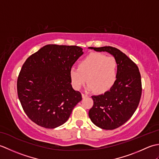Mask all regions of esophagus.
<instances>
[{
	"label": "esophagus",
	"mask_w": 159,
	"mask_h": 159,
	"mask_svg": "<svg viewBox=\"0 0 159 159\" xmlns=\"http://www.w3.org/2000/svg\"><path fill=\"white\" fill-rule=\"evenodd\" d=\"M87 96H88V95L87 94H85V93H82V97L83 98H87Z\"/></svg>",
	"instance_id": "1"
}]
</instances>
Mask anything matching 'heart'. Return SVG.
<instances>
[{"label":"heart","mask_w":159,"mask_h":159,"mask_svg":"<svg viewBox=\"0 0 159 159\" xmlns=\"http://www.w3.org/2000/svg\"><path fill=\"white\" fill-rule=\"evenodd\" d=\"M118 64L113 57L92 52L80 61L79 67L70 70L71 83L74 89H80L87 81V89L97 93L109 91L117 79Z\"/></svg>","instance_id":"obj_1"}]
</instances>
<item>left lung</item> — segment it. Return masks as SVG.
<instances>
[{"label":"left lung","instance_id":"left-lung-1","mask_svg":"<svg viewBox=\"0 0 159 159\" xmlns=\"http://www.w3.org/2000/svg\"><path fill=\"white\" fill-rule=\"evenodd\" d=\"M98 52H107L117 60V79L109 91L92 96L93 105L89 111L92 122L104 130L121 126L133 116L142 92L141 74L137 66L119 49L112 46L89 47Z\"/></svg>","mask_w":159,"mask_h":159}]
</instances>
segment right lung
<instances>
[{"mask_svg": "<svg viewBox=\"0 0 159 159\" xmlns=\"http://www.w3.org/2000/svg\"><path fill=\"white\" fill-rule=\"evenodd\" d=\"M83 54L77 46L48 44L26 60L17 80L18 96L26 116L46 128L69 119L82 100L71 85L70 70Z\"/></svg>", "mask_w": 159, "mask_h": 159, "instance_id": "right-lung-1", "label": "right lung"}]
</instances>
